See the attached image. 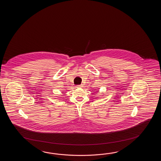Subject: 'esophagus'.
<instances>
[{"mask_svg":"<svg viewBox=\"0 0 161 161\" xmlns=\"http://www.w3.org/2000/svg\"><path fill=\"white\" fill-rule=\"evenodd\" d=\"M77 87H83V85H77Z\"/></svg>","mask_w":161,"mask_h":161,"instance_id":"esophagus-1","label":"esophagus"}]
</instances>
